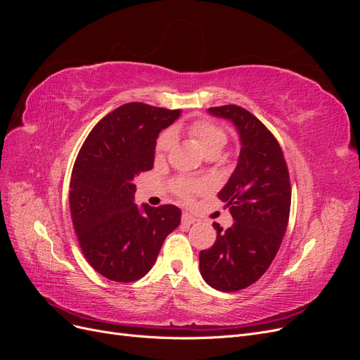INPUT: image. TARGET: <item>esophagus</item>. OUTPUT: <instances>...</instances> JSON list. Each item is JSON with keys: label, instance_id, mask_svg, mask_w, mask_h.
I'll use <instances>...</instances> for the list:
<instances>
[{"label": "esophagus", "instance_id": "obj_1", "mask_svg": "<svg viewBox=\"0 0 360 360\" xmlns=\"http://www.w3.org/2000/svg\"><path fill=\"white\" fill-rule=\"evenodd\" d=\"M195 221H197V219H195V217H193L191 213H188V212H184V213L181 214V222H183V224L192 225Z\"/></svg>", "mask_w": 360, "mask_h": 360}]
</instances>
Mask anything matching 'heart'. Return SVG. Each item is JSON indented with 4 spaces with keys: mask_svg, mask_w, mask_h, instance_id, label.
<instances>
[{
    "mask_svg": "<svg viewBox=\"0 0 360 360\" xmlns=\"http://www.w3.org/2000/svg\"><path fill=\"white\" fill-rule=\"evenodd\" d=\"M186 132L204 155L209 153V151H221L228 141L225 129L210 122V120H195V122L186 126ZM171 147L172 135L169 132L162 134L156 143V155L163 156L168 153ZM174 189L183 200H191L193 193L200 189V184L191 180H177L174 184Z\"/></svg>",
    "mask_w": 360,
    "mask_h": 360,
    "instance_id": "b5f03b06",
    "label": "heart"
}]
</instances>
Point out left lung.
Instances as JSON below:
<instances>
[{"instance_id": "1", "label": "left lung", "mask_w": 360, "mask_h": 360, "mask_svg": "<svg viewBox=\"0 0 360 360\" xmlns=\"http://www.w3.org/2000/svg\"><path fill=\"white\" fill-rule=\"evenodd\" d=\"M230 120L240 136L234 172L217 193L230 207L233 225L217 233L212 248L200 252V271L210 287L238 291L266 274L287 231L291 186L287 162L276 138L259 120L237 105L209 108Z\"/></svg>"}]
</instances>
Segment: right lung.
<instances>
[{"label": "right lung", "mask_w": 360, "mask_h": 360, "mask_svg": "<svg viewBox=\"0 0 360 360\" xmlns=\"http://www.w3.org/2000/svg\"><path fill=\"white\" fill-rule=\"evenodd\" d=\"M180 110L126 103L102 118L86 136L70 179V214L90 266L117 282H134L153 267L181 210L135 204V177L150 171L156 139Z\"/></svg>", "instance_id": "add662e5"}]
</instances>
